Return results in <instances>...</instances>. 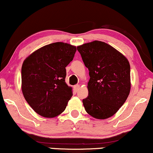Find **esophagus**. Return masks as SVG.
<instances>
[{"instance_id":"1","label":"esophagus","mask_w":153,"mask_h":153,"mask_svg":"<svg viewBox=\"0 0 153 153\" xmlns=\"http://www.w3.org/2000/svg\"><path fill=\"white\" fill-rule=\"evenodd\" d=\"M79 88H80V86H79V84H76L74 86V89L76 90V91H78L79 90Z\"/></svg>"}]
</instances>
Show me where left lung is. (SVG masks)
I'll use <instances>...</instances> for the list:
<instances>
[{"label":"left lung","mask_w":153,"mask_h":153,"mask_svg":"<svg viewBox=\"0 0 153 153\" xmlns=\"http://www.w3.org/2000/svg\"><path fill=\"white\" fill-rule=\"evenodd\" d=\"M77 50L90 76L88 96L83 99L85 110L98 120L110 117L129 95V62L124 55L102 41L84 43Z\"/></svg>","instance_id":"1"}]
</instances>
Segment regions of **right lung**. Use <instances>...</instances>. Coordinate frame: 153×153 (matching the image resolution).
<instances>
[{
	"label": "right lung",
	"mask_w": 153,
	"mask_h": 153,
	"mask_svg": "<svg viewBox=\"0 0 153 153\" xmlns=\"http://www.w3.org/2000/svg\"><path fill=\"white\" fill-rule=\"evenodd\" d=\"M76 51V46L56 42L38 49L24 61L22 91L39 115L55 117L66 108L72 88L65 82V67L72 62Z\"/></svg>",
	"instance_id": "right-lung-1"
}]
</instances>
